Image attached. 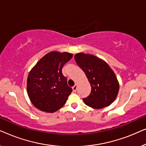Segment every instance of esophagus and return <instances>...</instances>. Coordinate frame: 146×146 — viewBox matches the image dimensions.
I'll return each instance as SVG.
<instances>
[{
	"label": "esophagus",
	"instance_id": "obj_1",
	"mask_svg": "<svg viewBox=\"0 0 146 146\" xmlns=\"http://www.w3.org/2000/svg\"><path fill=\"white\" fill-rule=\"evenodd\" d=\"M77 88H78V85L76 84L72 87V89H73L74 92H76L77 90Z\"/></svg>",
	"mask_w": 146,
	"mask_h": 146
}]
</instances>
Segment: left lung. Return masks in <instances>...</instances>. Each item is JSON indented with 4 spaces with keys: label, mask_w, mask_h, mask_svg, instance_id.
I'll return each mask as SVG.
<instances>
[{
    "label": "left lung",
    "mask_w": 146,
    "mask_h": 146,
    "mask_svg": "<svg viewBox=\"0 0 146 146\" xmlns=\"http://www.w3.org/2000/svg\"><path fill=\"white\" fill-rule=\"evenodd\" d=\"M74 58L91 86L90 94L83 99L85 104L92 108L101 109L113 102L119 92V82L106 62L83 52L76 54Z\"/></svg>",
    "instance_id": "1"
}]
</instances>
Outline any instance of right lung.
<instances>
[{"instance_id": "1", "label": "right lung", "mask_w": 146, "mask_h": 146, "mask_svg": "<svg viewBox=\"0 0 146 146\" xmlns=\"http://www.w3.org/2000/svg\"><path fill=\"white\" fill-rule=\"evenodd\" d=\"M72 56V54L66 52H50L30 71L27 78V93L36 108L53 113L66 102L72 90L68 86L62 68Z\"/></svg>"}]
</instances>
